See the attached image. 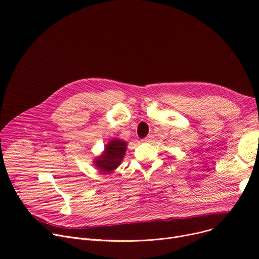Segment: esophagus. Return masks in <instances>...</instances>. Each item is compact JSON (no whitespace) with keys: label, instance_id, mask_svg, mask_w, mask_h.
I'll return each instance as SVG.
<instances>
[{"label":"esophagus","instance_id":"obj_1","mask_svg":"<svg viewBox=\"0 0 259 259\" xmlns=\"http://www.w3.org/2000/svg\"><path fill=\"white\" fill-rule=\"evenodd\" d=\"M153 139H154V137L152 134H150V135H148V137L144 140V142H146V143H150V142H152L153 141Z\"/></svg>","mask_w":259,"mask_h":259}]
</instances>
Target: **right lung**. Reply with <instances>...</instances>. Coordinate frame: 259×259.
I'll return each instance as SVG.
<instances>
[{
  "label": "right lung",
  "instance_id": "1",
  "mask_svg": "<svg viewBox=\"0 0 259 259\" xmlns=\"http://www.w3.org/2000/svg\"><path fill=\"white\" fill-rule=\"evenodd\" d=\"M127 149V142L112 139L105 145L104 151L93 159V166L97 167L100 172L110 174L122 161Z\"/></svg>",
  "mask_w": 259,
  "mask_h": 259
}]
</instances>
